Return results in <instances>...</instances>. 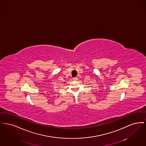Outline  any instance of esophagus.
<instances>
[{
  "instance_id": "esophagus-1",
  "label": "esophagus",
  "mask_w": 146,
  "mask_h": 146,
  "mask_svg": "<svg viewBox=\"0 0 146 146\" xmlns=\"http://www.w3.org/2000/svg\"><path fill=\"white\" fill-rule=\"evenodd\" d=\"M73 80H75V81H76V80H78V78H77V77H74V78H73Z\"/></svg>"
}]
</instances>
